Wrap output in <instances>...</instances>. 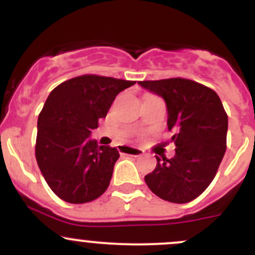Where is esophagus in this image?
<instances>
[{"instance_id": "34e87169", "label": "esophagus", "mask_w": 255, "mask_h": 255, "mask_svg": "<svg viewBox=\"0 0 255 255\" xmlns=\"http://www.w3.org/2000/svg\"><path fill=\"white\" fill-rule=\"evenodd\" d=\"M118 151L123 155H130V156H140L143 155L144 151L139 148H133V146H126V145H118Z\"/></svg>"}]
</instances>
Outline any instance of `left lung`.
I'll use <instances>...</instances> for the list:
<instances>
[{"label": "left lung", "mask_w": 255, "mask_h": 255, "mask_svg": "<svg viewBox=\"0 0 255 255\" xmlns=\"http://www.w3.org/2000/svg\"><path fill=\"white\" fill-rule=\"evenodd\" d=\"M163 97L168 109V129L173 130L175 155L156 158L145 175L149 189L165 201L186 204L199 197L215 179L227 148L228 117L218 95L189 79L139 81Z\"/></svg>", "instance_id": "1"}]
</instances>
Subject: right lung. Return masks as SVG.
Masks as SVG:
<instances>
[{"instance_id": "1", "label": "right lung", "mask_w": 255, "mask_h": 255, "mask_svg": "<svg viewBox=\"0 0 255 255\" xmlns=\"http://www.w3.org/2000/svg\"><path fill=\"white\" fill-rule=\"evenodd\" d=\"M135 81L107 76H76L61 82L38 117L35 158L51 191L69 204L96 200L109 187L120 158L116 148L89 139L113 100Z\"/></svg>"}]
</instances>
